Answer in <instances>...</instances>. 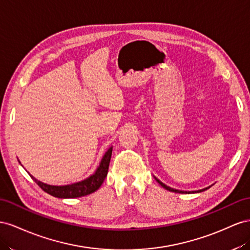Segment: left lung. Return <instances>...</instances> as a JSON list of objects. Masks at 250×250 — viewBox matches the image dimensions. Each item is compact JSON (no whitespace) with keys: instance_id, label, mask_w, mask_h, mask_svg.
I'll use <instances>...</instances> for the list:
<instances>
[{"instance_id":"1","label":"left lung","mask_w":250,"mask_h":250,"mask_svg":"<svg viewBox=\"0 0 250 250\" xmlns=\"http://www.w3.org/2000/svg\"><path fill=\"white\" fill-rule=\"evenodd\" d=\"M156 179V181L158 182L162 188H165L166 189H167V190H169V191H174V192H179V194H190V192H200V191H203V190H205V189H208V188H209V187L208 188H203V189H200V190H197V191H184V190H178V189H174V188H169V187H167V185L165 184V183H162L161 181H159L158 179H157V178H155Z\"/></svg>"}]
</instances>
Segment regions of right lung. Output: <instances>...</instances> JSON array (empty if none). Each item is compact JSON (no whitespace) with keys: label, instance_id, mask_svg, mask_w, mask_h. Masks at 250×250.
<instances>
[{"label":"right lung","instance_id":"add662e5","mask_svg":"<svg viewBox=\"0 0 250 250\" xmlns=\"http://www.w3.org/2000/svg\"><path fill=\"white\" fill-rule=\"evenodd\" d=\"M112 148L113 147H110L108 151H106V153L104 155L101 165H99L96 172L89 178H87V179H84L81 182L69 184V185H62V187H55V185H48L46 183H42L35 179V178L31 175L30 177L42 190L53 197L78 198V197L87 196L97 190L99 188H101L103 182L104 181L106 174H108V170H109V165H110V160L112 156Z\"/></svg>","mask_w":250,"mask_h":250}]
</instances>
